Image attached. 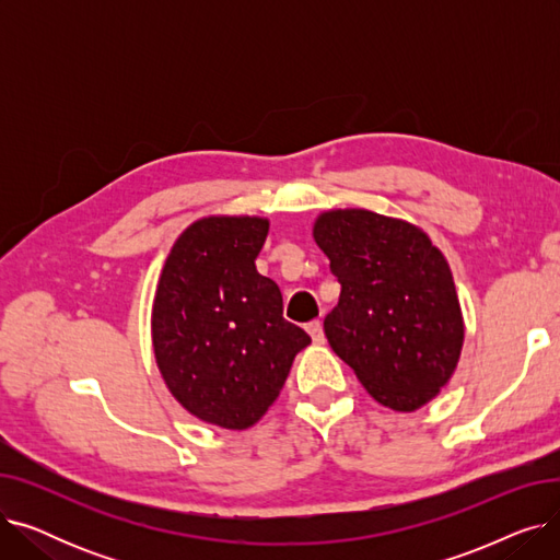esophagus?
<instances>
[{"label": "esophagus", "mask_w": 560, "mask_h": 560, "mask_svg": "<svg viewBox=\"0 0 560 560\" xmlns=\"http://www.w3.org/2000/svg\"><path fill=\"white\" fill-rule=\"evenodd\" d=\"M306 331H308V336L313 338V342H315V345H325V331H322V322H319V319L308 322V325H306Z\"/></svg>", "instance_id": "1"}]
</instances>
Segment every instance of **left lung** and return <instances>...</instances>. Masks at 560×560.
<instances>
[{
  "mask_svg": "<svg viewBox=\"0 0 560 560\" xmlns=\"http://www.w3.org/2000/svg\"><path fill=\"white\" fill-rule=\"evenodd\" d=\"M313 241L342 285L325 319L331 349L378 404L399 413L438 397L465 340L443 252L418 224L365 209L319 213Z\"/></svg>",
  "mask_w": 560,
  "mask_h": 560,
  "instance_id": "obj_1",
  "label": "left lung"
}]
</instances>
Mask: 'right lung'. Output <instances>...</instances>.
Listing matches in <instances>:
<instances>
[{"mask_svg":"<svg viewBox=\"0 0 560 560\" xmlns=\"http://www.w3.org/2000/svg\"><path fill=\"white\" fill-rule=\"evenodd\" d=\"M270 220L206 215L174 241L152 304V345L172 397L206 424L243 431L277 401L311 345L283 319L279 285L258 275Z\"/></svg>","mask_w":560,"mask_h":560,"instance_id":"right-lung-1","label":"right lung"}]
</instances>
